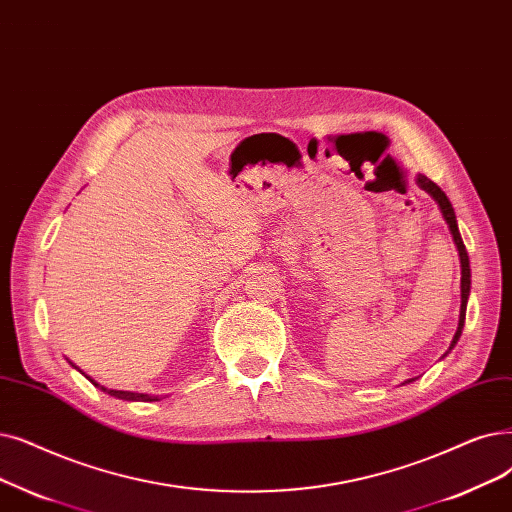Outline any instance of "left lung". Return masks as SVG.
<instances>
[{"label":"left lung","mask_w":512,"mask_h":512,"mask_svg":"<svg viewBox=\"0 0 512 512\" xmlns=\"http://www.w3.org/2000/svg\"><path fill=\"white\" fill-rule=\"evenodd\" d=\"M416 184L435 198V203L439 205L441 215H443V219H446V224H448V228H450V232H452L454 244H456V249H458V257H460V270H462V278H460V318H458L456 335H454V339H452V343H450V349H454V345L458 343V339H460V335H462L464 318H466V301H469V293H471V265H469V253H466V249H464V242H462V236H460L458 224H456V213H454V209H452V203L448 201L446 192H443L435 182H431L427 175H418V177H416ZM410 381H412V379H410ZM410 381H408V383H410Z\"/></svg>","instance_id":"obj_1"}]
</instances>
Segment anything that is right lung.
<instances>
[{
  "instance_id": "right-lung-1",
  "label": "right lung",
  "mask_w": 512,
  "mask_h": 512,
  "mask_svg": "<svg viewBox=\"0 0 512 512\" xmlns=\"http://www.w3.org/2000/svg\"><path fill=\"white\" fill-rule=\"evenodd\" d=\"M87 379H90V376H87ZM92 381V379H90ZM94 383V381H92ZM98 389H102L104 393H108V395H113V397H119V399H125V402H157L159 397H154V395H148V393H136V391H117V389H106L104 385H98V383H94Z\"/></svg>"
}]
</instances>
